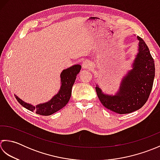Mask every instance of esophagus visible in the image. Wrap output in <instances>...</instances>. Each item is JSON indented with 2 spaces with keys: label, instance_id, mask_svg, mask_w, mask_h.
Masks as SVG:
<instances>
[{
  "label": "esophagus",
  "instance_id": "esophagus-1",
  "mask_svg": "<svg viewBox=\"0 0 160 160\" xmlns=\"http://www.w3.org/2000/svg\"><path fill=\"white\" fill-rule=\"evenodd\" d=\"M82 67L83 69H89V68L91 67V64H90V62L88 60L84 61L83 63H82Z\"/></svg>",
  "mask_w": 160,
  "mask_h": 160
}]
</instances>
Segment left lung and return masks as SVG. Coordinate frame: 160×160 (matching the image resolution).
Instances as JSON below:
<instances>
[{
	"instance_id": "left-lung-1",
	"label": "left lung",
	"mask_w": 160,
	"mask_h": 160,
	"mask_svg": "<svg viewBox=\"0 0 160 160\" xmlns=\"http://www.w3.org/2000/svg\"><path fill=\"white\" fill-rule=\"evenodd\" d=\"M138 39V52L132 63V69L123 77L115 95L104 94L98 85L95 87L102 105L120 115L141 108L147 102L152 88L155 70L154 61L144 40L139 37Z\"/></svg>"
}]
</instances>
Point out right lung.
Returning a JSON list of instances; mask_svg holds the SVG:
<instances>
[{
	"label": "right lung",
	"instance_id": "right-lung-1",
	"mask_svg": "<svg viewBox=\"0 0 160 160\" xmlns=\"http://www.w3.org/2000/svg\"><path fill=\"white\" fill-rule=\"evenodd\" d=\"M81 68V66L80 65H74L62 71L60 75L61 84L60 90L57 94H55L52 98L47 102L34 106L30 103L23 102L15 94L16 99L21 106L32 112L35 111L38 115L45 116L52 115L63 108L69 102L72 94V88Z\"/></svg>",
	"mask_w": 160,
	"mask_h": 160
}]
</instances>
